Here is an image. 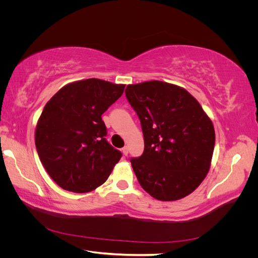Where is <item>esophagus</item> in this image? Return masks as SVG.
<instances>
[{
    "instance_id": "obj_1",
    "label": "esophagus",
    "mask_w": 258,
    "mask_h": 258,
    "mask_svg": "<svg viewBox=\"0 0 258 258\" xmlns=\"http://www.w3.org/2000/svg\"><path fill=\"white\" fill-rule=\"evenodd\" d=\"M121 152H122L123 156H127V155H128V152H129L128 146H123V147L121 148Z\"/></svg>"
}]
</instances>
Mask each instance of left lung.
<instances>
[{
    "mask_svg": "<svg viewBox=\"0 0 258 258\" xmlns=\"http://www.w3.org/2000/svg\"><path fill=\"white\" fill-rule=\"evenodd\" d=\"M124 93L144 137L143 154L130 159L140 185L161 201L186 197L209 172L215 144L212 121L188 91L172 84L128 85Z\"/></svg>",
    "mask_w": 258,
    "mask_h": 258,
    "instance_id": "1",
    "label": "left lung"
}]
</instances>
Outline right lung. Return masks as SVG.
<instances>
[{"mask_svg":"<svg viewBox=\"0 0 258 258\" xmlns=\"http://www.w3.org/2000/svg\"><path fill=\"white\" fill-rule=\"evenodd\" d=\"M124 85L88 79L61 88L47 103L35 130L45 170L61 188L88 192L102 185L122 154L105 139L102 114Z\"/></svg>","mask_w":258,"mask_h":258,"instance_id":"obj_1","label":"right lung"}]
</instances>
